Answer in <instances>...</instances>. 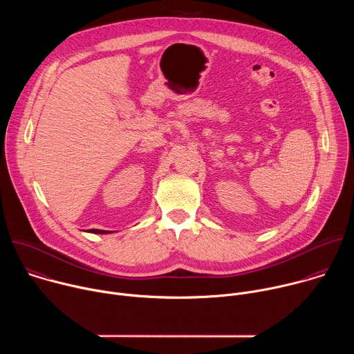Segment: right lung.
<instances>
[{"label": "right lung", "instance_id": "obj_1", "mask_svg": "<svg viewBox=\"0 0 354 354\" xmlns=\"http://www.w3.org/2000/svg\"><path fill=\"white\" fill-rule=\"evenodd\" d=\"M88 232H92V234H111L112 231H104V230H89Z\"/></svg>", "mask_w": 354, "mask_h": 354}]
</instances>
